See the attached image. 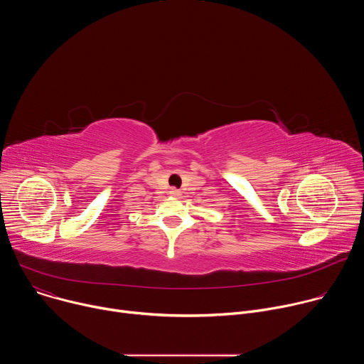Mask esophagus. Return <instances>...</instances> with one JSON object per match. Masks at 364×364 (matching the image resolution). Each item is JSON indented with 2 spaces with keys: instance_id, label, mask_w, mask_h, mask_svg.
Here are the masks:
<instances>
[{
  "instance_id": "34e87169",
  "label": "esophagus",
  "mask_w": 364,
  "mask_h": 364,
  "mask_svg": "<svg viewBox=\"0 0 364 364\" xmlns=\"http://www.w3.org/2000/svg\"><path fill=\"white\" fill-rule=\"evenodd\" d=\"M170 193H171L173 196H180V193H181V191H180V190H177V188H171V191H170Z\"/></svg>"
}]
</instances>
